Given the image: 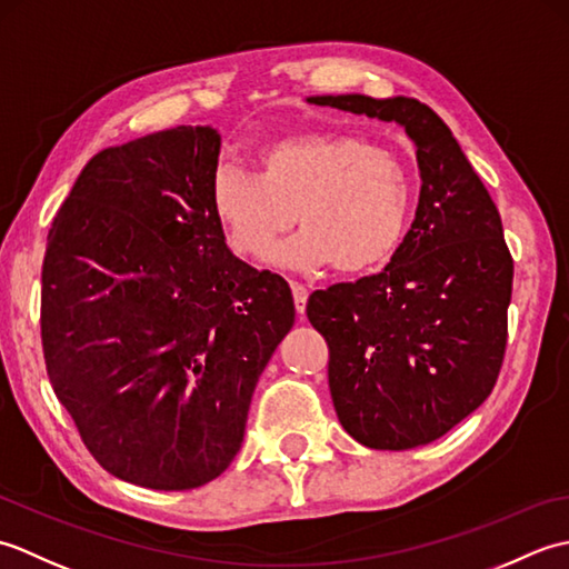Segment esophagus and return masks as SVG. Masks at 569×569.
Segmentation results:
<instances>
[{"mask_svg":"<svg viewBox=\"0 0 569 569\" xmlns=\"http://www.w3.org/2000/svg\"><path fill=\"white\" fill-rule=\"evenodd\" d=\"M291 291H293V300H296V310H298V316H303L306 312V306H308V288L306 286H300V283H293L291 286Z\"/></svg>","mask_w":569,"mask_h":569,"instance_id":"1","label":"esophagus"}]
</instances>
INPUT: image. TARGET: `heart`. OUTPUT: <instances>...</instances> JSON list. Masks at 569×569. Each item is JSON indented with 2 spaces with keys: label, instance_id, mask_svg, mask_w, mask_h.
I'll return each mask as SVG.
<instances>
[{
  "label": "heart",
  "instance_id": "b5f03b06",
  "mask_svg": "<svg viewBox=\"0 0 569 569\" xmlns=\"http://www.w3.org/2000/svg\"><path fill=\"white\" fill-rule=\"evenodd\" d=\"M227 244L266 259L296 220L281 251L300 271L335 263L345 276L379 269L401 249L413 214V178L389 149L342 131H306L259 151V176L220 166L210 188Z\"/></svg>",
  "mask_w": 569,
  "mask_h": 569
}]
</instances>
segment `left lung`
<instances>
[{
  "label": "left lung",
  "mask_w": 569,
  "mask_h": 569,
  "mask_svg": "<svg viewBox=\"0 0 569 569\" xmlns=\"http://www.w3.org/2000/svg\"><path fill=\"white\" fill-rule=\"evenodd\" d=\"M306 102L406 129L420 198L401 249L377 276L308 300L330 345L342 428L371 450H410L487 401L506 349L513 261L497 204L450 127L413 98L316 94Z\"/></svg>",
  "instance_id": "left-lung-1"
}]
</instances>
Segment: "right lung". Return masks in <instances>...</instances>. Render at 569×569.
<instances>
[{
  "instance_id": "obj_1",
  "label": "right lung",
  "mask_w": 569,
  "mask_h": 569,
  "mask_svg": "<svg viewBox=\"0 0 569 569\" xmlns=\"http://www.w3.org/2000/svg\"><path fill=\"white\" fill-rule=\"evenodd\" d=\"M220 147L212 127H176L102 149L48 229V379L92 457L137 487L198 489L232 465L296 322L283 278L227 247Z\"/></svg>"
}]
</instances>
